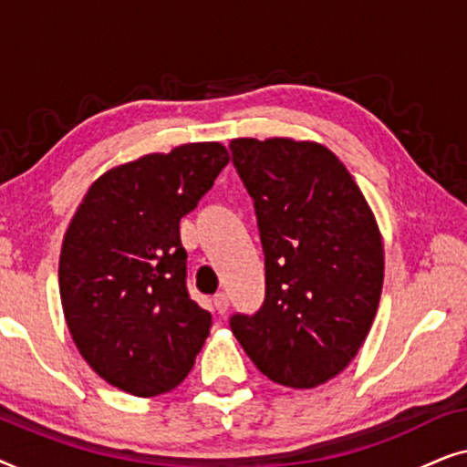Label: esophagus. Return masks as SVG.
Segmentation results:
<instances>
[{
	"label": "esophagus",
	"mask_w": 467,
	"mask_h": 467,
	"mask_svg": "<svg viewBox=\"0 0 467 467\" xmlns=\"http://www.w3.org/2000/svg\"><path fill=\"white\" fill-rule=\"evenodd\" d=\"M213 304H214V310L219 312V315H225V312L229 310V299L225 293H216V296L213 297Z\"/></svg>",
	"instance_id": "1"
}]
</instances>
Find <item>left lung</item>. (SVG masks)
I'll list each match as a JSON object with an SVG mask.
<instances>
[{"label":"left lung","mask_w":467,"mask_h":467,"mask_svg":"<svg viewBox=\"0 0 467 467\" xmlns=\"http://www.w3.org/2000/svg\"><path fill=\"white\" fill-rule=\"evenodd\" d=\"M229 149L265 254L264 306L229 325L261 374L315 389L355 359L372 327L385 278L379 223L323 144L235 138Z\"/></svg>","instance_id":"1"}]
</instances>
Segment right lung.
<instances>
[{"mask_svg":"<svg viewBox=\"0 0 467 467\" xmlns=\"http://www.w3.org/2000/svg\"><path fill=\"white\" fill-rule=\"evenodd\" d=\"M229 163L221 142L150 152L101 174L63 235L59 293L76 348L136 398L187 379L213 317L189 297L181 219Z\"/></svg>","mask_w":467,"mask_h":467,"instance_id":"1","label":"right lung"}]
</instances>
